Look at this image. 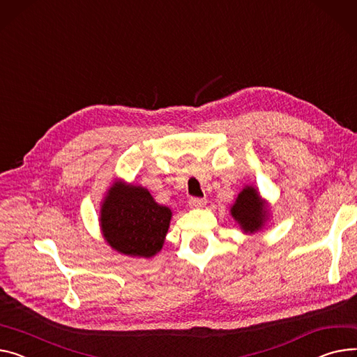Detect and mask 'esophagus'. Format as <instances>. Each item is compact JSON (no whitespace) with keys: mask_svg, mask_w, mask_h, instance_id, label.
I'll use <instances>...</instances> for the list:
<instances>
[{"mask_svg":"<svg viewBox=\"0 0 357 357\" xmlns=\"http://www.w3.org/2000/svg\"><path fill=\"white\" fill-rule=\"evenodd\" d=\"M206 204L205 198H191L189 199V206L192 208H202Z\"/></svg>","mask_w":357,"mask_h":357,"instance_id":"34e87169","label":"esophagus"}]
</instances>
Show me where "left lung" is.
<instances>
[{
  "label": "left lung",
  "instance_id": "1",
  "mask_svg": "<svg viewBox=\"0 0 357 357\" xmlns=\"http://www.w3.org/2000/svg\"><path fill=\"white\" fill-rule=\"evenodd\" d=\"M231 215L245 234H254L268 220V206L254 186H245L232 204Z\"/></svg>",
  "mask_w": 357,
  "mask_h": 357
}]
</instances>
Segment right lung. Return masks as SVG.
<instances>
[{"label": "right lung", "mask_w": 357, "mask_h": 357, "mask_svg": "<svg viewBox=\"0 0 357 357\" xmlns=\"http://www.w3.org/2000/svg\"><path fill=\"white\" fill-rule=\"evenodd\" d=\"M172 211L159 205L144 186L114 181L100 208L107 244L130 257H153L162 250Z\"/></svg>", "instance_id": "right-lung-1"}]
</instances>
